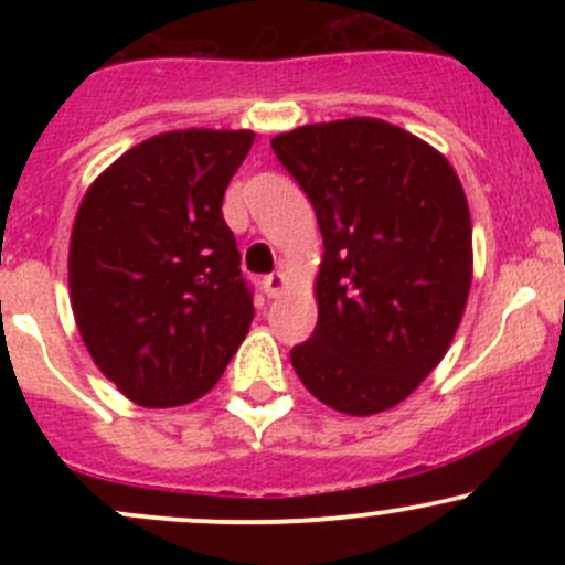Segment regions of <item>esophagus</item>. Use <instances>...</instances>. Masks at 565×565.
<instances>
[{
  "instance_id": "obj_1",
  "label": "esophagus",
  "mask_w": 565,
  "mask_h": 565,
  "mask_svg": "<svg viewBox=\"0 0 565 565\" xmlns=\"http://www.w3.org/2000/svg\"><path fill=\"white\" fill-rule=\"evenodd\" d=\"M287 287H289V278H287V273H281V270L270 273V276L262 281V289H265L267 298H278V295H281Z\"/></svg>"
}]
</instances>
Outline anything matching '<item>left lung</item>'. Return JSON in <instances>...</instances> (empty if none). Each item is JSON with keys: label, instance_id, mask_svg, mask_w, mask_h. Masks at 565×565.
<instances>
[{"label": "left lung", "instance_id": "left-lung-1", "mask_svg": "<svg viewBox=\"0 0 565 565\" xmlns=\"http://www.w3.org/2000/svg\"><path fill=\"white\" fill-rule=\"evenodd\" d=\"M322 232L317 328L289 352L311 396L385 413L446 358L472 284V224L448 158L398 125L333 119L278 134Z\"/></svg>", "mask_w": 565, "mask_h": 565}]
</instances>
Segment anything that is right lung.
Returning <instances> with one entry per match:
<instances>
[{
	"mask_svg": "<svg viewBox=\"0 0 565 565\" xmlns=\"http://www.w3.org/2000/svg\"><path fill=\"white\" fill-rule=\"evenodd\" d=\"M254 130L188 128L130 147L78 204L67 287L84 347L141 407L204 396L254 303L221 202Z\"/></svg>",
	"mask_w": 565,
	"mask_h": 565,
	"instance_id": "1",
	"label": "right lung"
}]
</instances>
